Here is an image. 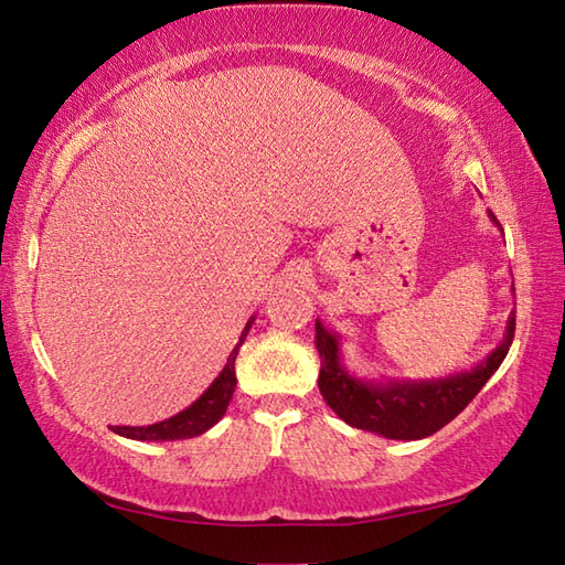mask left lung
Instances as JSON below:
<instances>
[{
    "instance_id": "8db88e82",
    "label": "left lung",
    "mask_w": 565,
    "mask_h": 565,
    "mask_svg": "<svg viewBox=\"0 0 565 565\" xmlns=\"http://www.w3.org/2000/svg\"><path fill=\"white\" fill-rule=\"evenodd\" d=\"M495 221V215H493ZM514 340V313L508 322L505 340L468 374H459L427 383H388L371 386L352 379L340 366L338 340L316 322V342L320 352L318 386L322 398L347 425L376 431L388 439H423L449 425L463 407L471 403L488 379L495 374L502 359L508 356Z\"/></svg>"
}]
</instances>
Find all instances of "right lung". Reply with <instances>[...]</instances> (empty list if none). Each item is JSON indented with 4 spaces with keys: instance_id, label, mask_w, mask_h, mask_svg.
Listing matches in <instances>:
<instances>
[{
    "instance_id": "1",
    "label": "right lung",
    "mask_w": 565,
    "mask_h": 565,
    "mask_svg": "<svg viewBox=\"0 0 565 565\" xmlns=\"http://www.w3.org/2000/svg\"><path fill=\"white\" fill-rule=\"evenodd\" d=\"M252 328V320L245 326L243 334H239V342L235 344V350L227 356V364L221 371V376L215 379L209 391L201 395V398L182 411L179 415L164 419V423L158 425H148V427H114L116 435L128 437V439H142V441H172V439H191L199 437L206 431L209 427H213L218 419L225 415L227 403L233 398L235 391V359H237V350L239 344L245 342L247 330Z\"/></svg>"
}]
</instances>
